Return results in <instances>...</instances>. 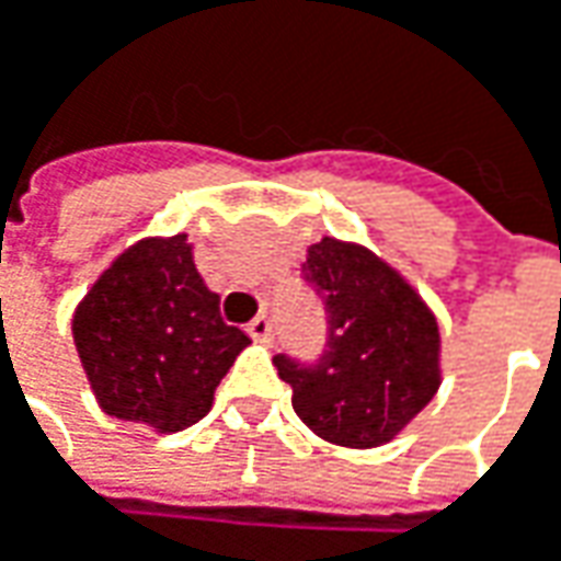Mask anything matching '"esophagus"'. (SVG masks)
I'll return each instance as SVG.
<instances>
[{
    "instance_id": "34e87169",
    "label": "esophagus",
    "mask_w": 561,
    "mask_h": 561,
    "mask_svg": "<svg viewBox=\"0 0 561 561\" xmlns=\"http://www.w3.org/2000/svg\"><path fill=\"white\" fill-rule=\"evenodd\" d=\"M248 332H251V339L254 342H270L273 339V317L263 310V313H256L254 320L248 323Z\"/></svg>"
}]
</instances>
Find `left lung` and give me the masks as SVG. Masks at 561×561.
Returning <instances> with one entry per match:
<instances>
[{
  "mask_svg": "<svg viewBox=\"0 0 561 561\" xmlns=\"http://www.w3.org/2000/svg\"><path fill=\"white\" fill-rule=\"evenodd\" d=\"M301 279L327 313L317 357L276 354L291 408L335 446H382L439 386V327L414 288L379 256L323 238L307 251Z\"/></svg>",
  "mask_w": 561,
  "mask_h": 561,
  "instance_id": "1",
  "label": "left lung"
}]
</instances>
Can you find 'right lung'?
<instances>
[{
    "label": "right lung",
    "instance_id": "right-lung-1",
    "mask_svg": "<svg viewBox=\"0 0 561 561\" xmlns=\"http://www.w3.org/2000/svg\"><path fill=\"white\" fill-rule=\"evenodd\" d=\"M87 379L118 421L175 433L213 404L248 332L229 327L187 238H150L118 256L75 313Z\"/></svg>",
    "mask_w": 561,
    "mask_h": 561
}]
</instances>
